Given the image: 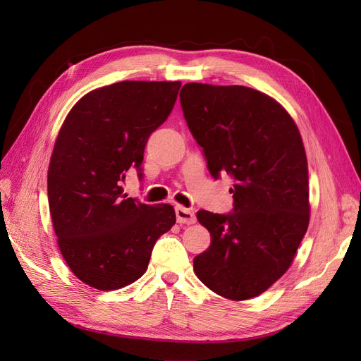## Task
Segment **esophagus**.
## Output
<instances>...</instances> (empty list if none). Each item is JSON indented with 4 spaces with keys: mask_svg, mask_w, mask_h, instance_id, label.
<instances>
[{
    "mask_svg": "<svg viewBox=\"0 0 361 361\" xmlns=\"http://www.w3.org/2000/svg\"><path fill=\"white\" fill-rule=\"evenodd\" d=\"M176 218H178V223H180V224H192L195 221L194 212L183 206L176 207Z\"/></svg>",
    "mask_w": 361,
    "mask_h": 361,
    "instance_id": "esophagus-1",
    "label": "esophagus"
}]
</instances>
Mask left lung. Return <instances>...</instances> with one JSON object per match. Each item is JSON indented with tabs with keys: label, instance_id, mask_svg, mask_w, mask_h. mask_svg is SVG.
Returning <instances> with one entry per match:
<instances>
[{
	"label": "left lung",
	"instance_id": "8db88e82",
	"mask_svg": "<svg viewBox=\"0 0 361 361\" xmlns=\"http://www.w3.org/2000/svg\"><path fill=\"white\" fill-rule=\"evenodd\" d=\"M183 117L214 179L228 174L233 211H199L211 245L195 276L224 298L265 292L290 267L309 227V170L300 130L268 94L244 85L185 84Z\"/></svg>",
	"mask_w": 361,
	"mask_h": 361
}]
</instances>
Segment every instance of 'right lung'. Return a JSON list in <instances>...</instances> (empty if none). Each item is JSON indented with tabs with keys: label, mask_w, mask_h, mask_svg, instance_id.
<instances>
[{
	"label": "right lung",
	"mask_w": 361,
	"mask_h": 361,
	"mask_svg": "<svg viewBox=\"0 0 361 361\" xmlns=\"http://www.w3.org/2000/svg\"><path fill=\"white\" fill-rule=\"evenodd\" d=\"M180 81H122L75 104L48 170V200L59 248L85 285L116 290L145 274L157 239L176 223L170 204L123 194L126 171L143 179L150 134L166 122Z\"/></svg>",
	"instance_id": "right-lung-1"
}]
</instances>
